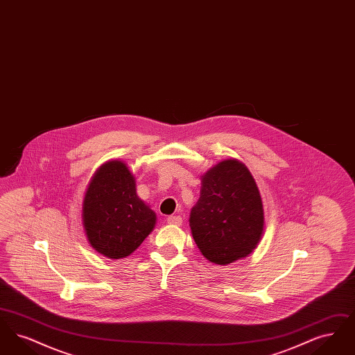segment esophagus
Masks as SVG:
<instances>
[{"label": "esophagus", "instance_id": "esophagus-1", "mask_svg": "<svg viewBox=\"0 0 355 355\" xmlns=\"http://www.w3.org/2000/svg\"><path fill=\"white\" fill-rule=\"evenodd\" d=\"M166 220L170 225H175V226H180L182 223V218L180 216H170L166 218Z\"/></svg>", "mask_w": 355, "mask_h": 355}]
</instances>
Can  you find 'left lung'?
Segmentation results:
<instances>
[{"label":"left lung","mask_w":355,"mask_h":355,"mask_svg":"<svg viewBox=\"0 0 355 355\" xmlns=\"http://www.w3.org/2000/svg\"><path fill=\"white\" fill-rule=\"evenodd\" d=\"M189 222L200 252L210 262L227 265L253 252L265 218L259 190L245 164L225 159L203 174Z\"/></svg>","instance_id":"left-lung-1"}]
</instances>
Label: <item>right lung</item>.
<instances>
[{"mask_svg":"<svg viewBox=\"0 0 355 355\" xmlns=\"http://www.w3.org/2000/svg\"><path fill=\"white\" fill-rule=\"evenodd\" d=\"M155 213L137 196L135 175L122 161H109L94 173L83 203L90 246L107 258L135 252L152 233Z\"/></svg>","mask_w":355,"mask_h":355,"instance_id":"1","label":"right lung"}]
</instances>
